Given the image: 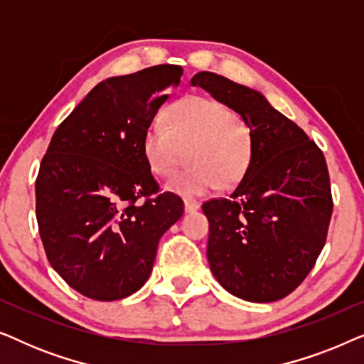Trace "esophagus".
Segmentation results:
<instances>
[{
    "mask_svg": "<svg viewBox=\"0 0 364 364\" xmlns=\"http://www.w3.org/2000/svg\"><path fill=\"white\" fill-rule=\"evenodd\" d=\"M183 208H186L187 213H192L200 208V202L196 200V198H183Z\"/></svg>",
    "mask_w": 364,
    "mask_h": 364,
    "instance_id": "obj_1",
    "label": "esophagus"
}]
</instances>
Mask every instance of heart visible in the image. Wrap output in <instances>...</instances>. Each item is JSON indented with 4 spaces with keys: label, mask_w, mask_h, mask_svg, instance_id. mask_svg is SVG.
<instances>
[{
    "label": "heart",
    "mask_w": 364,
    "mask_h": 364,
    "mask_svg": "<svg viewBox=\"0 0 364 364\" xmlns=\"http://www.w3.org/2000/svg\"><path fill=\"white\" fill-rule=\"evenodd\" d=\"M166 122H154L144 136L142 151L156 176L168 177L188 152L191 168L177 173L167 188L178 196H200L230 186L247 171L252 156V132L247 122L223 104L188 96L173 104Z\"/></svg>",
    "instance_id": "b5f03b06"
}]
</instances>
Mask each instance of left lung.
I'll return each instance as SVG.
<instances>
[{
  "mask_svg": "<svg viewBox=\"0 0 364 364\" xmlns=\"http://www.w3.org/2000/svg\"><path fill=\"white\" fill-rule=\"evenodd\" d=\"M191 84L237 112L252 132L242 181L227 198L202 205L210 270L242 300H282L305 280L325 247L333 212L325 156L255 89L208 71Z\"/></svg>",
  "mask_w": 364,
  "mask_h": 364,
  "instance_id": "obj_1",
  "label": "left lung"
}]
</instances>
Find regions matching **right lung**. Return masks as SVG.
Returning <instances> with one entry per match:
<instances>
[{
	"instance_id": "right-lung-1",
	"label": "right lung",
	"mask_w": 364,
	"mask_h": 364,
	"mask_svg": "<svg viewBox=\"0 0 364 364\" xmlns=\"http://www.w3.org/2000/svg\"><path fill=\"white\" fill-rule=\"evenodd\" d=\"M182 68L159 64L99 82L59 124L36 178L51 267L81 295L114 301L147 282L161 237L183 213L159 192L142 142ZM144 196L142 204L138 198Z\"/></svg>"
}]
</instances>
